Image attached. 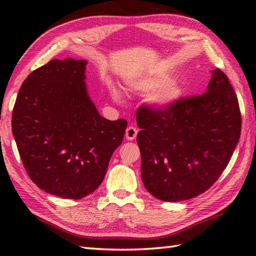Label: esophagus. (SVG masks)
<instances>
[{"label": "esophagus", "instance_id": "obj_1", "mask_svg": "<svg viewBox=\"0 0 256 256\" xmlns=\"http://www.w3.org/2000/svg\"><path fill=\"white\" fill-rule=\"evenodd\" d=\"M138 135V130L135 128L134 126H128L125 131V138L128 140H133Z\"/></svg>", "mask_w": 256, "mask_h": 256}]
</instances>
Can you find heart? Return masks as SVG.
Returning <instances> with one entry per match:
<instances>
[{
	"label": "heart",
	"mask_w": 256,
	"mask_h": 256,
	"mask_svg": "<svg viewBox=\"0 0 256 256\" xmlns=\"http://www.w3.org/2000/svg\"><path fill=\"white\" fill-rule=\"evenodd\" d=\"M170 76L164 74L154 76L150 78L140 80L133 86L135 90L140 92L156 91V94L150 96V104L160 111L170 110L182 96V88L177 82H170ZM112 94L116 100H120L121 96L116 90L112 91Z\"/></svg>",
	"instance_id": "b5f03b06"
}]
</instances>
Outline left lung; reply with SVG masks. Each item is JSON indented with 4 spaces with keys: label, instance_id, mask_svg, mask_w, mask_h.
I'll list each match as a JSON object with an SVG mask.
<instances>
[{
    "label": "left lung",
    "instance_id": "1",
    "mask_svg": "<svg viewBox=\"0 0 256 256\" xmlns=\"http://www.w3.org/2000/svg\"><path fill=\"white\" fill-rule=\"evenodd\" d=\"M136 122L144 186L170 202L208 190L229 164L241 134L238 98L220 69L211 72L204 94L180 98L166 111L140 106Z\"/></svg>",
    "mask_w": 256,
    "mask_h": 256
}]
</instances>
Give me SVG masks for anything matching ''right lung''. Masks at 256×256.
<instances>
[{
	"label": "right lung",
	"instance_id": "obj_1",
	"mask_svg": "<svg viewBox=\"0 0 256 256\" xmlns=\"http://www.w3.org/2000/svg\"><path fill=\"white\" fill-rule=\"evenodd\" d=\"M86 60L52 59L22 84L12 132L25 170L44 192L64 199L94 192L121 145L126 120L101 116L86 92Z\"/></svg>",
	"mask_w": 256,
	"mask_h": 256
}]
</instances>
